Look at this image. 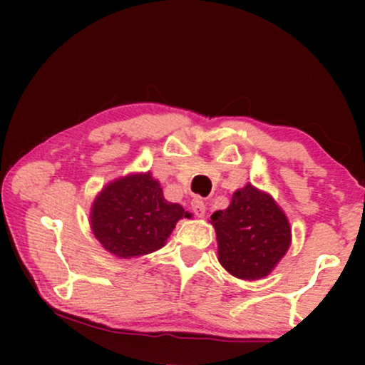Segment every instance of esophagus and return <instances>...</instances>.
Returning <instances> with one entry per match:
<instances>
[{"mask_svg":"<svg viewBox=\"0 0 365 365\" xmlns=\"http://www.w3.org/2000/svg\"><path fill=\"white\" fill-rule=\"evenodd\" d=\"M191 207H192V212L196 214L197 217L206 216V204H204L201 197H194L191 201Z\"/></svg>","mask_w":365,"mask_h":365,"instance_id":"esophagus-1","label":"esophagus"}]
</instances>
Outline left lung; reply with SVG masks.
<instances>
[{
  "mask_svg": "<svg viewBox=\"0 0 365 365\" xmlns=\"http://www.w3.org/2000/svg\"><path fill=\"white\" fill-rule=\"evenodd\" d=\"M211 224L216 229L219 262L244 281L269 276L292 241L286 212L271 194L252 184L237 189L229 207L212 214Z\"/></svg>",
  "mask_w": 365,
  "mask_h": 365,
  "instance_id": "obj_1",
  "label": "left lung"
}]
</instances>
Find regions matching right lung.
<instances>
[{
  "label": "right lung",
  "mask_w": 365,
  "mask_h": 365,
  "mask_svg": "<svg viewBox=\"0 0 365 365\" xmlns=\"http://www.w3.org/2000/svg\"><path fill=\"white\" fill-rule=\"evenodd\" d=\"M192 214L164 199L151 173H133L106 184L94 199L89 224L94 237L118 259H133L164 247L179 219Z\"/></svg>",
  "instance_id": "obj_1"
}]
</instances>
